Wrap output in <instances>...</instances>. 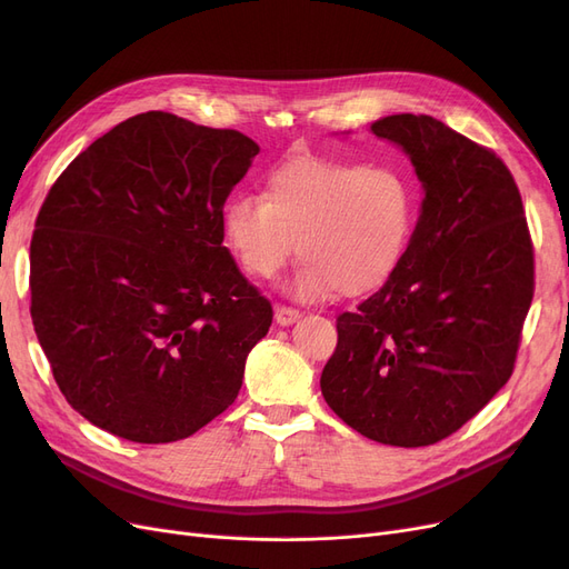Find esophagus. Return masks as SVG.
<instances>
[{"mask_svg": "<svg viewBox=\"0 0 569 569\" xmlns=\"http://www.w3.org/2000/svg\"><path fill=\"white\" fill-rule=\"evenodd\" d=\"M301 318V311L299 308H291V306H274V320H278V325H291L297 322Z\"/></svg>", "mask_w": 569, "mask_h": 569, "instance_id": "esophagus-1", "label": "esophagus"}]
</instances>
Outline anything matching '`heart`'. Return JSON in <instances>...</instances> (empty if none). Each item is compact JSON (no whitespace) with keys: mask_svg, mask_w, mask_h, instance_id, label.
Wrapping results in <instances>:
<instances>
[{"mask_svg":"<svg viewBox=\"0 0 569 569\" xmlns=\"http://www.w3.org/2000/svg\"><path fill=\"white\" fill-rule=\"evenodd\" d=\"M416 187L389 163L291 161L270 173L263 199L237 197L222 230L244 272L278 274L299 251L291 289L303 301L360 297L401 266L416 230Z\"/></svg>","mask_w":569,"mask_h":569,"instance_id":"obj_1","label":"heart"}]
</instances>
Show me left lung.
Listing matches in <instances>:
<instances>
[{
  "label": "left lung",
  "instance_id": "left-lung-1",
  "mask_svg": "<svg viewBox=\"0 0 569 569\" xmlns=\"http://www.w3.org/2000/svg\"><path fill=\"white\" fill-rule=\"evenodd\" d=\"M370 130L410 157L422 213L382 289L337 316L320 389L356 432L418 449L458 432L510 380L533 297V244L496 151L422 113Z\"/></svg>",
  "mask_w": 569,
  "mask_h": 569
}]
</instances>
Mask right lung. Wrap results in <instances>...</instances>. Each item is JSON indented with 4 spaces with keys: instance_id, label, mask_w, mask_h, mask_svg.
Masks as SVG:
<instances>
[{
    "instance_id": "obj_1",
    "label": "right lung",
    "mask_w": 569,
    "mask_h": 569,
    "mask_svg": "<svg viewBox=\"0 0 569 569\" xmlns=\"http://www.w3.org/2000/svg\"><path fill=\"white\" fill-rule=\"evenodd\" d=\"M258 144L166 111L118 123L51 184L30 242V316L84 420L178 441L228 410L272 306L222 247Z\"/></svg>"
}]
</instances>
